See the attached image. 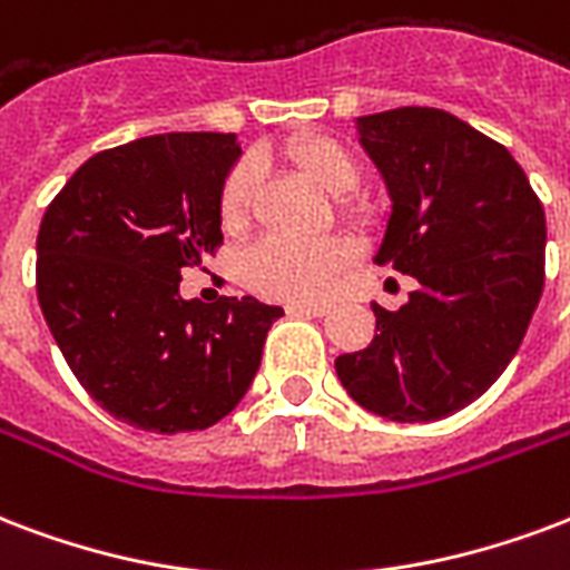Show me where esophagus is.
I'll list each match as a JSON object with an SVG mask.
<instances>
[{
    "instance_id": "1",
    "label": "esophagus",
    "mask_w": 570,
    "mask_h": 570,
    "mask_svg": "<svg viewBox=\"0 0 570 570\" xmlns=\"http://www.w3.org/2000/svg\"><path fill=\"white\" fill-rule=\"evenodd\" d=\"M328 311V304H286V314L293 316H325Z\"/></svg>"
}]
</instances>
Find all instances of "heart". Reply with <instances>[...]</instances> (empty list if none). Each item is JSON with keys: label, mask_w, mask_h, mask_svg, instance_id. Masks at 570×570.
Segmentation results:
<instances>
[{"label": "heart", "mask_w": 570, "mask_h": 570, "mask_svg": "<svg viewBox=\"0 0 570 570\" xmlns=\"http://www.w3.org/2000/svg\"><path fill=\"white\" fill-rule=\"evenodd\" d=\"M289 164L332 197H346L358 188L362 169L355 155L328 134H298L281 146ZM259 173L254 160H238L229 169L217 197V215L224 229H238L254 203ZM350 263V250L334 238L266 236L238 259V275L247 289L277 302H320L332 293L334 281Z\"/></svg>", "instance_id": "heart-1"}]
</instances>
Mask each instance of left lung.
<instances>
[{"mask_svg": "<svg viewBox=\"0 0 570 570\" xmlns=\"http://www.w3.org/2000/svg\"><path fill=\"white\" fill-rule=\"evenodd\" d=\"M391 212L373 263L419 281L334 371L358 406L401 424L478 401L520 350L544 289L547 220L511 151L458 116L401 107L355 119Z\"/></svg>", "mask_w": 570, "mask_h": 570, "instance_id": "obj_1", "label": "left lung"}]
</instances>
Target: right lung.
I'll return each instance as SVG.
<instances>
[{
	"label": "right lung",
	"instance_id": "obj_1",
	"mask_svg": "<svg viewBox=\"0 0 570 570\" xmlns=\"http://www.w3.org/2000/svg\"><path fill=\"white\" fill-rule=\"evenodd\" d=\"M236 134H155L98 151L47 206L38 302L98 406L151 433L206 430L245 397L284 307L254 295L181 298L220 242L217 197Z\"/></svg>",
	"mask_w": 570,
	"mask_h": 570
}]
</instances>
